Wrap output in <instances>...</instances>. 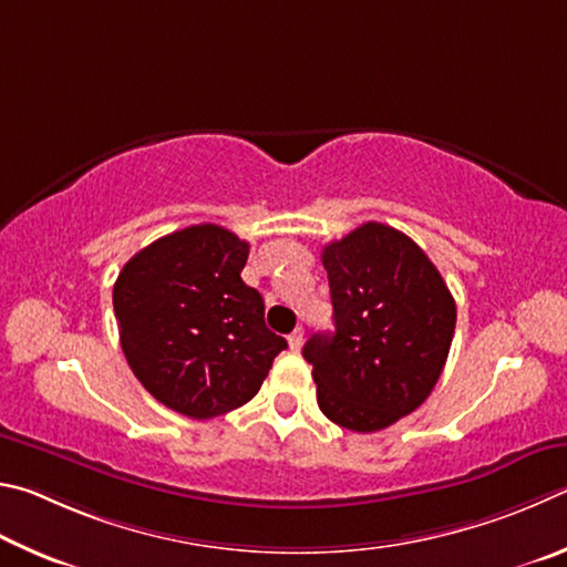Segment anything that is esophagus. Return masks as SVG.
<instances>
[{"mask_svg": "<svg viewBox=\"0 0 567 567\" xmlns=\"http://www.w3.org/2000/svg\"><path fill=\"white\" fill-rule=\"evenodd\" d=\"M289 346H291V351H301V346H303V329H296V331L289 336Z\"/></svg>", "mask_w": 567, "mask_h": 567, "instance_id": "34e87169", "label": "esophagus"}]
</instances>
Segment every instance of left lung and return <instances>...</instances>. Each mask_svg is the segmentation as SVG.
I'll return each mask as SVG.
<instances>
[{
  "mask_svg": "<svg viewBox=\"0 0 567 567\" xmlns=\"http://www.w3.org/2000/svg\"><path fill=\"white\" fill-rule=\"evenodd\" d=\"M333 333L303 346L326 419L389 429L429 399L449 359L455 301L439 268L399 228L369 221L323 246Z\"/></svg>",
  "mask_w": 567,
  "mask_h": 567,
  "instance_id": "8db88e82",
  "label": "left lung"
}]
</instances>
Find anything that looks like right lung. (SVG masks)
Wrapping results in <instances>:
<instances>
[{
    "instance_id": "1",
    "label": "right lung",
    "mask_w": 567,
    "mask_h": 567,
    "mask_svg": "<svg viewBox=\"0 0 567 567\" xmlns=\"http://www.w3.org/2000/svg\"><path fill=\"white\" fill-rule=\"evenodd\" d=\"M248 244L216 224L156 238L124 264L114 313L126 363L158 403L216 419L254 399L286 339L241 281Z\"/></svg>"
}]
</instances>
